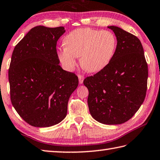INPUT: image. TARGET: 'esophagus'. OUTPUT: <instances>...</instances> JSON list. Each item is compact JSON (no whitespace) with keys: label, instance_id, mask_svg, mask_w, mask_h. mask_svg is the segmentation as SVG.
Returning <instances> with one entry per match:
<instances>
[{"label":"esophagus","instance_id":"esophagus-1","mask_svg":"<svg viewBox=\"0 0 160 160\" xmlns=\"http://www.w3.org/2000/svg\"><path fill=\"white\" fill-rule=\"evenodd\" d=\"M78 78H79V83L80 84H81V83H83V79H84V77L83 76V75H79V76H78Z\"/></svg>","mask_w":160,"mask_h":160}]
</instances>
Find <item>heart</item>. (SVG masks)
I'll return each mask as SVG.
<instances>
[{"mask_svg":"<svg viewBox=\"0 0 160 160\" xmlns=\"http://www.w3.org/2000/svg\"><path fill=\"white\" fill-rule=\"evenodd\" d=\"M65 47L58 51V58L66 70H73L80 57L82 68L91 73L98 72L108 65L115 53L117 40L108 31L78 28L64 38Z\"/></svg>","mask_w":160,"mask_h":160,"instance_id":"heart-1","label":"heart"}]
</instances>
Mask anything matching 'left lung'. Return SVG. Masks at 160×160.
Wrapping results in <instances>:
<instances>
[{
    "label": "left lung",
    "mask_w": 160,
    "mask_h": 160,
    "mask_svg": "<svg viewBox=\"0 0 160 160\" xmlns=\"http://www.w3.org/2000/svg\"><path fill=\"white\" fill-rule=\"evenodd\" d=\"M117 39L116 52L103 70L86 77L90 115L105 125L128 121L145 99L148 76L143 48L136 36L111 26Z\"/></svg>",
    "instance_id": "1"
}]
</instances>
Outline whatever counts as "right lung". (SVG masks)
<instances>
[{"label":"right lung","mask_w":160,"mask_h":160,"mask_svg":"<svg viewBox=\"0 0 160 160\" xmlns=\"http://www.w3.org/2000/svg\"><path fill=\"white\" fill-rule=\"evenodd\" d=\"M62 26H35L14 47L8 71L10 98L18 114L33 127L47 128L67 116L79 79L59 65L57 41Z\"/></svg>","instance_id":"obj_1"}]
</instances>
